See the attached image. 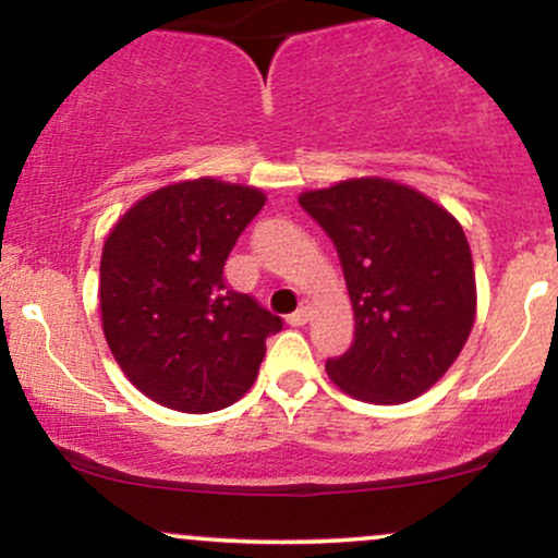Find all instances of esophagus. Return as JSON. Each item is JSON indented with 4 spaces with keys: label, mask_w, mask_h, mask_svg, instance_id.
Here are the masks:
<instances>
[{
    "label": "esophagus",
    "mask_w": 558,
    "mask_h": 558,
    "mask_svg": "<svg viewBox=\"0 0 558 558\" xmlns=\"http://www.w3.org/2000/svg\"><path fill=\"white\" fill-rule=\"evenodd\" d=\"M312 315V306L310 301H301V306L296 312H293L291 317H288V325H293V328H301V325H306V319Z\"/></svg>",
    "instance_id": "obj_1"
}]
</instances>
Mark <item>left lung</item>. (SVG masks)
Masks as SVG:
<instances>
[{"label":"left lung","mask_w":558,"mask_h":558,"mask_svg":"<svg viewBox=\"0 0 558 558\" xmlns=\"http://www.w3.org/2000/svg\"><path fill=\"white\" fill-rule=\"evenodd\" d=\"M328 233L354 306V343L325 364L367 403H403L438 383L475 323V270L462 226L433 198L386 178L299 196Z\"/></svg>","instance_id":"obj_1"}]
</instances>
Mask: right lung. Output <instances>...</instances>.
I'll return each instance as SVG.
<instances>
[{"label": "right lung", "instance_id": "1", "mask_svg": "<svg viewBox=\"0 0 558 558\" xmlns=\"http://www.w3.org/2000/svg\"><path fill=\"white\" fill-rule=\"evenodd\" d=\"M265 207L252 185H165L120 217L99 267L101 328L120 369L168 409L207 414L254 386L283 319L230 291L222 267Z\"/></svg>", "mask_w": 558, "mask_h": 558}]
</instances>
